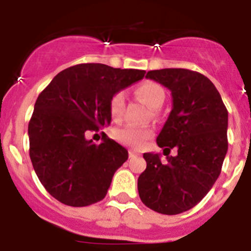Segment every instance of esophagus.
I'll return each mask as SVG.
<instances>
[{
	"label": "esophagus",
	"instance_id": "obj_1",
	"mask_svg": "<svg viewBox=\"0 0 251 251\" xmlns=\"http://www.w3.org/2000/svg\"><path fill=\"white\" fill-rule=\"evenodd\" d=\"M139 155H140V154H138V152L132 151V150H130V151H128V158H130V159H135V158H138Z\"/></svg>",
	"mask_w": 251,
	"mask_h": 251
}]
</instances>
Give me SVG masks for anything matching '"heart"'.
<instances>
[{
	"mask_svg": "<svg viewBox=\"0 0 251 251\" xmlns=\"http://www.w3.org/2000/svg\"><path fill=\"white\" fill-rule=\"evenodd\" d=\"M135 95L138 96L144 103H147L152 110H158L162 107L165 99L164 89L154 82H144L138 88L135 89ZM125 110V95L124 92H117L112 96L110 101V112L112 119L119 120L124 115ZM152 136V130L149 127H136L132 125H126L116 128L113 131V138L119 143L127 145V147L139 148L144 147L148 139Z\"/></svg>",
	"mask_w": 251,
	"mask_h": 251,
	"instance_id": "b5f03b06",
	"label": "heart"
}]
</instances>
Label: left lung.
I'll return each mask as SVG.
<instances>
[{
  "label": "left lung",
  "instance_id": "8db88e82",
  "mask_svg": "<svg viewBox=\"0 0 251 251\" xmlns=\"http://www.w3.org/2000/svg\"><path fill=\"white\" fill-rule=\"evenodd\" d=\"M147 78L171 91L172 111L156 138L167 162L159 154H144L139 196L156 212L178 215L201 201L221 173L228 113L215 84L198 72L167 68L148 72ZM173 147L176 157L169 155Z\"/></svg>",
  "mask_w": 251,
  "mask_h": 251
}]
</instances>
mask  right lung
<instances>
[{
    "mask_svg": "<svg viewBox=\"0 0 251 251\" xmlns=\"http://www.w3.org/2000/svg\"><path fill=\"white\" fill-rule=\"evenodd\" d=\"M144 75L139 69L78 64L56 74L39 95L29 123L30 159L55 200L72 207L103 200L128 152L106 136L97 145L87 134L110 125L112 96Z\"/></svg>",
    "mask_w": 251,
    "mask_h": 251,
    "instance_id": "obj_1",
    "label": "right lung"
}]
</instances>
